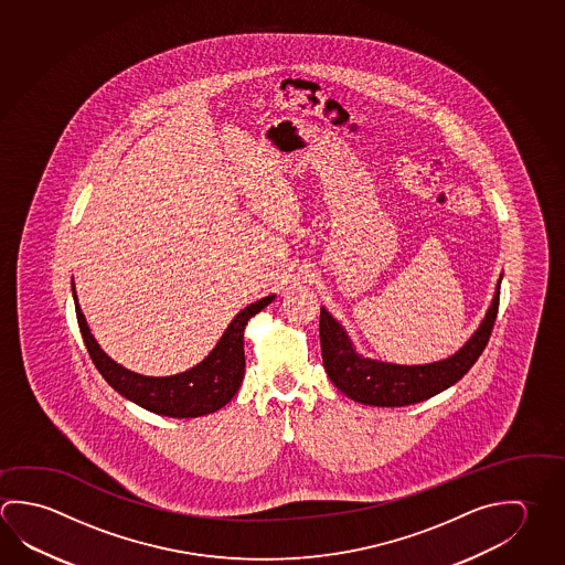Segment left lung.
Listing matches in <instances>:
<instances>
[{"mask_svg": "<svg viewBox=\"0 0 565 565\" xmlns=\"http://www.w3.org/2000/svg\"><path fill=\"white\" fill-rule=\"evenodd\" d=\"M500 281L502 276L475 335L455 355L426 365H395L359 355L345 329L327 313L326 307H321L319 339L327 375L341 393L363 405H415L443 393L470 371L488 345L500 306Z\"/></svg>", "mask_w": 565, "mask_h": 565, "instance_id": "obj_1", "label": "left lung"}]
</instances>
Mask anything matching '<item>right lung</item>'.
<instances>
[{
	"label": "right lung",
	"instance_id": "obj_1",
	"mask_svg": "<svg viewBox=\"0 0 565 565\" xmlns=\"http://www.w3.org/2000/svg\"><path fill=\"white\" fill-rule=\"evenodd\" d=\"M274 297L276 296L264 297L256 303H249L246 309H242L238 316L232 319L224 335L220 337L212 353L199 365L179 375L145 376L115 363L100 349L95 337L90 335L87 319L81 311L75 284H73V299H75L81 335L103 379L125 398L147 408L150 413L172 416V418H196V416L216 413L222 406L228 405L238 393L244 379V369H246L244 329L252 317L274 301Z\"/></svg>",
	"mask_w": 565,
	"mask_h": 565
}]
</instances>
